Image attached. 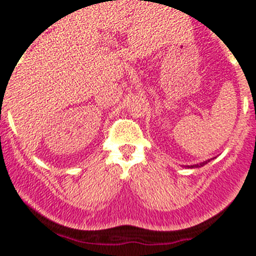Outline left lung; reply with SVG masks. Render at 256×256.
I'll return each instance as SVG.
<instances>
[{"instance_id":"obj_1","label":"left lung","mask_w":256,"mask_h":256,"mask_svg":"<svg viewBox=\"0 0 256 256\" xmlns=\"http://www.w3.org/2000/svg\"><path fill=\"white\" fill-rule=\"evenodd\" d=\"M208 162H210V160H204V162H202V163H198V164H192V166H188V168H199V167H202V166H206V163Z\"/></svg>"}]
</instances>
